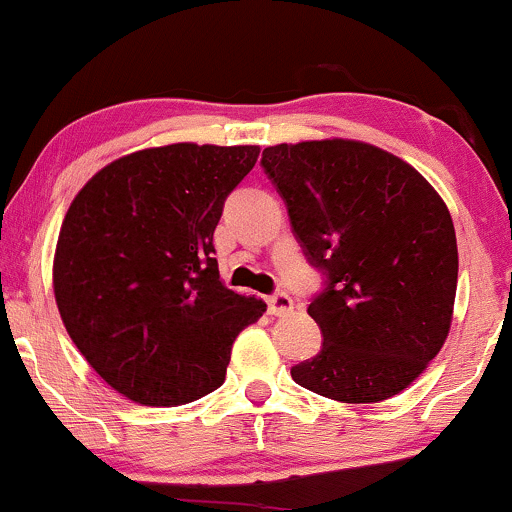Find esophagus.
I'll list each match as a JSON object with an SVG mask.
<instances>
[{"label": "esophagus", "instance_id": "34e87169", "mask_svg": "<svg viewBox=\"0 0 512 512\" xmlns=\"http://www.w3.org/2000/svg\"><path fill=\"white\" fill-rule=\"evenodd\" d=\"M267 303H269V313L272 315H286V313H291V308H293L291 296L284 291L272 293V296L267 298Z\"/></svg>", "mask_w": 512, "mask_h": 512}]
</instances>
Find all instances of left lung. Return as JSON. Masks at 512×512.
Masks as SVG:
<instances>
[{
	"label": "left lung",
	"mask_w": 512,
	"mask_h": 512,
	"mask_svg": "<svg viewBox=\"0 0 512 512\" xmlns=\"http://www.w3.org/2000/svg\"><path fill=\"white\" fill-rule=\"evenodd\" d=\"M262 168L327 276L308 305L325 342L291 378L346 404L399 395L450 332L457 240L445 202L402 158L354 139L267 146Z\"/></svg>",
	"instance_id": "left-lung-1"
}]
</instances>
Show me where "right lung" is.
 <instances>
[{
  "label": "right lung",
  "mask_w": 512,
  "mask_h": 512,
  "mask_svg": "<svg viewBox=\"0 0 512 512\" xmlns=\"http://www.w3.org/2000/svg\"><path fill=\"white\" fill-rule=\"evenodd\" d=\"M260 146L168 144L117 158L74 197L52 284L88 366L122 397L178 407L226 378L231 346L267 310L219 279L214 231Z\"/></svg>",
  "instance_id": "obj_1"
}]
</instances>
